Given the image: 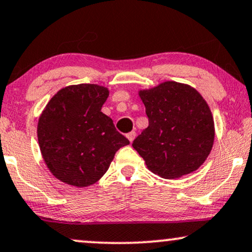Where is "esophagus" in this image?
<instances>
[{
  "label": "esophagus",
  "instance_id": "obj_1",
  "mask_svg": "<svg viewBox=\"0 0 252 252\" xmlns=\"http://www.w3.org/2000/svg\"><path fill=\"white\" fill-rule=\"evenodd\" d=\"M127 139H128V140L129 141H133V140H134V138H135V132L134 131H132V132H129V133H127Z\"/></svg>",
  "mask_w": 252,
  "mask_h": 252
}]
</instances>
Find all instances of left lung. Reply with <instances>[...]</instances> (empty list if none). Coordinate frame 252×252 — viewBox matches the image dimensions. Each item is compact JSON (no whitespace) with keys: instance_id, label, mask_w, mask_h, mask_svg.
<instances>
[{"instance_id":"1","label":"left lung","mask_w":252,"mask_h":252,"mask_svg":"<svg viewBox=\"0 0 252 252\" xmlns=\"http://www.w3.org/2000/svg\"><path fill=\"white\" fill-rule=\"evenodd\" d=\"M148 127L133 141L148 169L164 179L196 170L213 148L214 119L196 90L176 82L139 92Z\"/></svg>"}]
</instances>
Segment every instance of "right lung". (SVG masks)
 Instances as JSON below:
<instances>
[{
	"instance_id": "1",
	"label": "right lung",
	"mask_w": 252,
	"mask_h": 252,
	"mask_svg": "<svg viewBox=\"0 0 252 252\" xmlns=\"http://www.w3.org/2000/svg\"><path fill=\"white\" fill-rule=\"evenodd\" d=\"M108 90L95 84L71 85L48 102L37 126L43 159L62 182L88 187L107 172L114 154L128 145L101 112Z\"/></svg>"
}]
</instances>
